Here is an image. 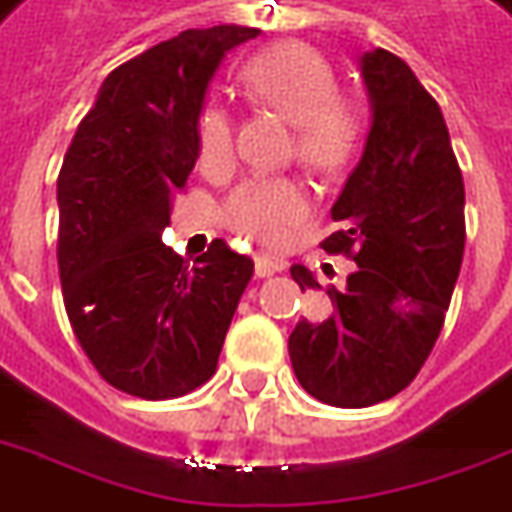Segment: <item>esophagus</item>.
Returning a JSON list of instances; mask_svg holds the SVG:
<instances>
[{"label":"esophagus","instance_id":"34e87169","mask_svg":"<svg viewBox=\"0 0 512 512\" xmlns=\"http://www.w3.org/2000/svg\"><path fill=\"white\" fill-rule=\"evenodd\" d=\"M285 268V260L280 257H268V255H257L255 257V271L257 277H271V274H277Z\"/></svg>","mask_w":512,"mask_h":512}]
</instances>
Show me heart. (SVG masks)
<instances>
[{"label":"heart","mask_w":512,"mask_h":512,"mask_svg":"<svg viewBox=\"0 0 512 512\" xmlns=\"http://www.w3.org/2000/svg\"><path fill=\"white\" fill-rule=\"evenodd\" d=\"M252 102L274 110L293 127L291 152L316 174H338L360 144V107L338 91V74L318 49L285 41L257 52L241 69ZM199 169L219 177L232 169L235 132L227 107L207 102L196 119ZM310 213V194L291 177H255L238 185L224 202V221L246 241L288 244Z\"/></svg>","instance_id":"b5f03b06"}]
</instances>
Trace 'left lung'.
Listing matches in <instances>:
<instances>
[{
    "label": "left lung",
    "mask_w": 512,
    "mask_h": 512,
    "mask_svg": "<svg viewBox=\"0 0 512 512\" xmlns=\"http://www.w3.org/2000/svg\"><path fill=\"white\" fill-rule=\"evenodd\" d=\"M374 121L324 238L352 257L330 310L299 321L288 338L296 380L332 407H368L405 391L430 357L466 249V188L438 102L402 57H360ZM302 291L321 285L291 268Z\"/></svg>",
    "instance_id": "obj_1"
}]
</instances>
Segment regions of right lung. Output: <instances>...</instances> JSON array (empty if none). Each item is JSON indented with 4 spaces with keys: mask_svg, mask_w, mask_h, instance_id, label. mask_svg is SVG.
Listing matches in <instances>:
<instances>
[{
    "mask_svg": "<svg viewBox=\"0 0 512 512\" xmlns=\"http://www.w3.org/2000/svg\"><path fill=\"white\" fill-rule=\"evenodd\" d=\"M255 27L185 30L107 74L57 174V268L74 338L99 377L177 399L216 374L252 257L216 238L194 266L163 244L196 163L207 82Z\"/></svg>",
    "mask_w": 512,
    "mask_h": 512,
    "instance_id": "right-lung-1",
    "label": "right lung"
}]
</instances>
